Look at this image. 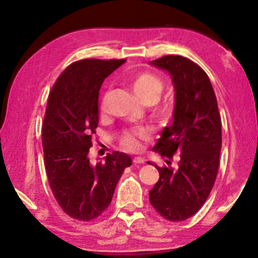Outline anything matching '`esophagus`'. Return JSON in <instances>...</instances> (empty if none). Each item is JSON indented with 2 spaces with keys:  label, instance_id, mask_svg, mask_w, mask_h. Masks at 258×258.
I'll return each mask as SVG.
<instances>
[{
  "label": "esophagus",
  "instance_id": "1",
  "mask_svg": "<svg viewBox=\"0 0 258 258\" xmlns=\"http://www.w3.org/2000/svg\"><path fill=\"white\" fill-rule=\"evenodd\" d=\"M133 164L135 165L144 164V159L141 158V156H136V158H133Z\"/></svg>",
  "mask_w": 258,
  "mask_h": 258
}]
</instances>
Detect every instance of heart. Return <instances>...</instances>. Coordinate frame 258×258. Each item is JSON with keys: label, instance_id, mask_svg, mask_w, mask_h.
Wrapping results in <instances>:
<instances>
[{"label": "heart", "instance_id": "obj_1", "mask_svg": "<svg viewBox=\"0 0 258 258\" xmlns=\"http://www.w3.org/2000/svg\"><path fill=\"white\" fill-rule=\"evenodd\" d=\"M132 87L135 93L144 100L146 103H153L161 94L164 90V82L158 75L153 73H141L132 79ZM106 109L105 98L102 99L99 104L100 112H104ZM154 114L160 121H168L173 115V105L168 102L155 103L154 105ZM149 136V130L146 127H138V128L127 131L120 139V143L127 150H137L141 147L139 141L141 139L148 138Z\"/></svg>", "mask_w": 258, "mask_h": 258}]
</instances>
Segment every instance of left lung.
Instances as JSON below:
<instances>
[{
    "mask_svg": "<svg viewBox=\"0 0 258 258\" xmlns=\"http://www.w3.org/2000/svg\"><path fill=\"white\" fill-rule=\"evenodd\" d=\"M152 64L170 73L176 90L173 123L165 127L153 150L167 159L179 154V161L177 170L155 166L160 177L149 200L160 216L180 222L199 211L214 188L222 147L221 115L211 81L197 63L171 54Z\"/></svg>",
    "mask_w": 258,
    "mask_h": 258,
    "instance_id": "1",
    "label": "left lung"
}]
</instances>
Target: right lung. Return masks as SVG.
Segmentation results:
<instances>
[{
    "label": "right lung",
    "instance_id": "1",
    "mask_svg": "<svg viewBox=\"0 0 258 258\" xmlns=\"http://www.w3.org/2000/svg\"><path fill=\"white\" fill-rule=\"evenodd\" d=\"M126 59H81L59 75L47 102L42 147L47 178L61 210L92 221L110 205L115 186L132 161L127 154H106L92 166L88 153L98 127L100 86Z\"/></svg>",
    "mask_w": 258,
    "mask_h": 258
}]
</instances>
